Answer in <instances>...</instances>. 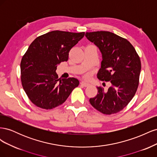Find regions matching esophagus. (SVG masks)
<instances>
[{
    "instance_id": "34e87169",
    "label": "esophagus",
    "mask_w": 157,
    "mask_h": 157,
    "mask_svg": "<svg viewBox=\"0 0 157 157\" xmlns=\"http://www.w3.org/2000/svg\"><path fill=\"white\" fill-rule=\"evenodd\" d=\"M80 85L82 86H84V87H88V86H90V84L86 82H80Z\"/></svg>"
}]
</instances>
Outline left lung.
<instances>
[{
  "label": "left lung",
  "mask_w": 157,
  "mask_h": 157,
  "mask_svg": "<svg viewBox=\"0 0 157 157\" xmlns=\"http://www.w3.org/2000/svg\"><path fill=\"white\" fill-rule=\"evenodd\" d=\"M85 36L101 52L98 79L111 83L108 90L97 87L98 94L90 99V103L105 115L117 113L129 103L138 88L140 57L129 41L113 33L87 32Z\"/></svg>",
  "instance_id": "8db88e82"
}]
</instances>
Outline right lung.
<instances>
[{"mask_svg":"<svg viewBox=\"0 0 157 157\" xmlns=\"http://www.w3.org/2000/svg\"><path fill=\"white\" fill-rule=\"evenodd\" d=\"M85 33L53 31L33 41L21 61V80L31 101L52 109L63 103L79 84L75 78L58 79L57 65L67 61L69 52Z\"/></svg>","mask_w":157,"mask_h":157,"instance_id":"1","label":"right lung"}]
</instances>
